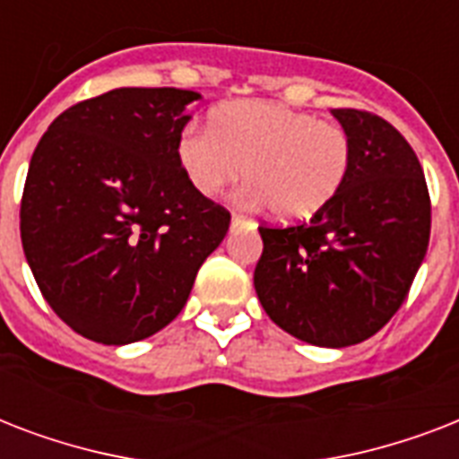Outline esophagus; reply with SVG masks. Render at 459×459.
I'll return each instance as SVG.
<instances>
[{
    "instance_id": "1",
    "label": "esophagus",
    "mask_w": 459,
    "mask_h": 459,
    "mask_svg": "<svg viewBox=\"0 0 459 459\" xmlns=\"http://www.w3.org/2000/svg\"><path fill=\"white\" fill-rule=\"evenodd\" d=\"M230 226H233V229H238V226H252V219H247V216H240V214H233L230 216Z\"/></svg>"
}]
</instances>
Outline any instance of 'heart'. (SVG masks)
<instances>
[{
    "label": "heart",
    "instance_id": "1",
    "mask_svg": "<svg viewBox=\"0 0 459 459\" xmlns=\"http://www.w3.org/2000/svg\"><path fill=\"white\" fill-rule=\"evenodd\" d=\"M178 164L204 200L223 195L245 169L240 202L286 221L316 214L341 193L352 164V140L338 124L273 102L221 104L209 131L180 133Z\"/></svg>",
    "mask_w": 459,
    "mask_h": 459
}]
</instances>
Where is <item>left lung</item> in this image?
<instances>
[{"label":"left lung","mask_w":459,"mask_h":459,"mask_svg":"<svg viewBox=\"0 0 459 459\" xmlns=\"http://www.w3.org/2000/svg\"><path fill=\"white\" fill-rule=\"evenodd\" d=\"M352 164L326 207L298 226H259L255 290L269 319L319 348H348L381 331L405 302L431 233L424 171L377 114L333 109Z\"/></svg>","instance_id":"8db88e82"}]
</instances>
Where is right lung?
<instances>
[{"instance_id":"right-lung-1","label":"right lung","mask_w":459,"mask_h":459,"mask_svg":"<svg viewBox=\"0 0 459 459\" xmlns=\"http://www.w3.org/2000/svg\"><path fill=\"white\" fill-rule=\"evenodd\" d=\"M200 92L118 88L54 118L32 152L21 243L39 293L75 333L143 341L186 307L230 223L178 164Z\"/></svg>"}]
</instances>
